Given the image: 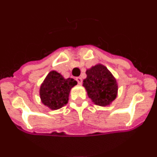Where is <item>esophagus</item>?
<instances>
[{"instance_id":"obj_1","label":"esophagus","mask_w":157,"mask_h":157,"mask_svg":"<svg viewBox=\"0 0 157 157\" xmlns=\"http://www.w3.org/2000/svg\"><path fill=\"white\" fill-rule=\"evenodd\" d=\"M76 80H77L78 83L79 84V85H81L82 82V78L81 77H78L76 78Z\"/></svg>"}]
</instances>
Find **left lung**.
I'll return each instance as SVG.
<instances>
[{
  "instance_id": "obj_1",
  "label": "left lung",
  "mask_w": 157,
  "mask_h": 157,
  "mask_svg": "<svg viewBox=\"0 0 157 157\" xmlns=\"http://www.w3.org/2000/svg\"><path fill=\"white\" fill-rule=\"evenodd\" d=\"M86 78L83 80L87 95L96 105H110L117 97L118 84L110 71L101 63L87 69Z\"/></svg>"
}]
</instances>
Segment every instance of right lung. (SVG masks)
<instances>
[{
  "label": "right lung",
  "instance_id": "1",
  "mask_svg": "<svg viewBox=\"0 0 157 157\" xmlns=\"http://www.w3.org/2000/svg\"><path fill=\"white\" fill-rule=\"evenodd\" d=\"M76 85L73 78H64L56 71H51L40 86L41 102L51 110L61 109L67 104L71 90Z\"/></svg>",
  "mask_w": 157,
  "mask_h": 157
}]
</instances>
